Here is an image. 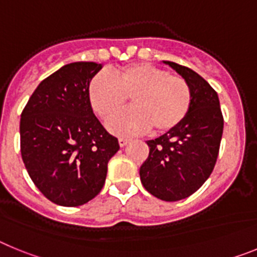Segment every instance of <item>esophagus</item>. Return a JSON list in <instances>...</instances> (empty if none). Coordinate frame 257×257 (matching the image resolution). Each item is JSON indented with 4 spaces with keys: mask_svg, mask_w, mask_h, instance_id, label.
<instances>
[{
    "mask_svg": "<svg viewBox=\"0 0 257 257\" xmlns=\"http://www.w3.org/2000/svg\"><path fill=\"white\" fill-rule=\"evenodd\" d=\"M118 143H119V145L121 147H126V145H128L131 143L130 139H123V138H121V139L118 140Z\"/></svg>",
    "mask_w": 257,
    "mask_h": 257,
    "instance_id": "1",
    "label": "esophagus"
}]
</instances>
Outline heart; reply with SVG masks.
<instances>
[{
    "instance_id": "obj_1",
    "label": "heart",
    "mask_w": 257,
    "mask_h": 257,
    "mask_svg": "<svg viewBox=\"0 0 257 257\" xmlns=\"http://www.w3.org/2000/svg\"><path fill=\"white\" fill-rule=\"evenodd\" d=\"M128 97L134 106L108 123L118 135H135L153 127L156 134L176 130L192 108V90L180 76L148 63L117 68L112 76L99 73L88 83L94 112L108 121L121 112Z\"/></svg>"
}]
</instances>
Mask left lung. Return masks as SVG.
<instances>
[{
  "mask_svg": "<svg viewBox=\"0 0 257 257\" xmlns=\"http://www.w3.org/2000/svg\"><path fill=\"white\" fill-rule=\"evenodd\" d=\"M190 86L192 108L176 128L148 140L149 156L140 167V180L152 196L167 202L192 196L210 178L221 142L224 118L217 92L190 68L163 61Z\"/></svg>",
  "mask_w": 257,
  "mask_h": 257,
  "instance_id": "8db88e82",
  "label": "left lung"
}]
</instances>
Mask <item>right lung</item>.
Listing matches in <instances>:
<instances>
[{
  "label": "right lung",
  "instance_id": "obj_1",
  "mask_svg": "<svg viewBox=\"0 0 257 257\" xmlns=\"http://www.w3.org/2000/svg\"><path fill=\"white\" fill-rule=\"evenodd\" d=\"M100 69L92 61L61 67L37 86L22 112L23 162L40 192L59 206L77 207L95 198L119 149L88 99V83Z\"/></svg>",
  "mask_w": 257,
  "mask_h": 257
}]
</instances>
